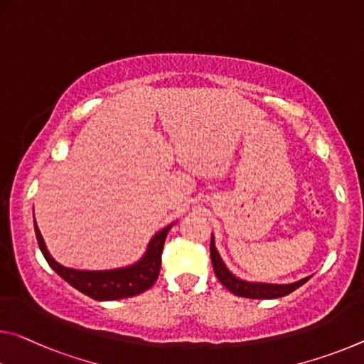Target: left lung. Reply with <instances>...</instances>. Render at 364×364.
Returning <instances> with one entry per match:
<instances>
[{
    "mask_svg": "<svg viewBox=\"0 0 364 364\" xmlns=\"http://www.w3.org/2000/svg\"><path fill=\"white\" fill-rule=\"evenodd\" d=\"M210 259H212L213 270H215V275L217 279L220 280V284L225 288H228L233 295L243 296V298H252V299L282 298V296L290 295L291 291H295L296 288L304 285L311 279L309 275V277H304L301 280L291 282V284H267V282H251V280L240 279V277H236L232 270L227 267V264L223 262L222 256L218 255L213 235L210 238Z\"/></svg>",
    "mask_w": 364,
    "mask_h": 364,
    "instance_id": "obj_1",
    "label": "left lung"
}]
</instances>
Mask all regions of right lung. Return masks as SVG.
<instances>
[{"instance_id":"right-lung-1","label":"right lung","mask_w":364,"mask_h":364,"mask_svg":"<svg viewBox=\"0 0 364 364\" xmlns=\"http://www.w3.org/2000/svg\"><path fill=\"white\" fill-rule=\"evenodd\" d=\"M173 223L166 225L155 233L149 241L147 250L137 259L136 262L124 267L107 269V270H82L73 269L55 261L45 245V240L37 227L36 218H33V228L40 251L47 259L50 267L65 279L69 285L76 288L80 293L87 295L97 301H113V299H123L129 296H136L139 293L151 288L157 280L160 265H161V251H164L165 238L168 235Z\"/></svg>"}]
</instances>
